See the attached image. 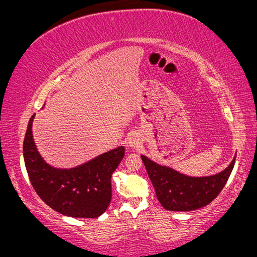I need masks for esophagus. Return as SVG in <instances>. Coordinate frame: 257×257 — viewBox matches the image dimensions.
<instances>
[{"instance_id":"obj_1","label":"esophagus","mask_w":257,"mask_h":257,"mask_svg":"<svg viewBox=\"0 0 257 257\" xmlns=\"http://www.w3.org/2000/svg\"><path fill=\"white\" fill-rule=\"evenodd\" d=\"M140 137L137 133H132L127 137V145L130 147H138L140 145Z\"/></svg>"}]
</instances>
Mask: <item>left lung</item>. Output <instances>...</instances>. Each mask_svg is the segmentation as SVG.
I'll use <instances>...</instances> for the list:
<instances>
[{
    "label": "left lung",
    "mask_w": 257,
    "mask_h": 257,
    "mask_svg": "<svg viewBox=\"0 0 257 257\" xmlns=\"http://www.w3.org/2000/svg\"><path fill=\"white\" fill-rule=\"evenodd\" d=\"M142 159L158 200L165 209L172 212H188L209 205L222 191L235 164L234 158L221 173L193 178L156 164L145 156H142Z\"/></svg>",
    "instance_id": "8db88e82"
}]
</instances>
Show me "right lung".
<instances>
[{
    "instance_id": "1",
    "label": "right lung",
    "mask_w": 257,
    "mask_h": 257,
    "mask_svg": "<svg viewBox=\"0 0 257 257\" xmlns=\"http://www.w3.org/2000/svg\"><path fill=\"white\" fill-rule=\"evenodd\" d=\"M34 117L24 137L23 157L35 192L63 215L89 219L100 216L111 202V177L125 156L124 147L108 151L75 168L51 167L35 146L31 131Z\"/></svg>"
}]
</instances>
